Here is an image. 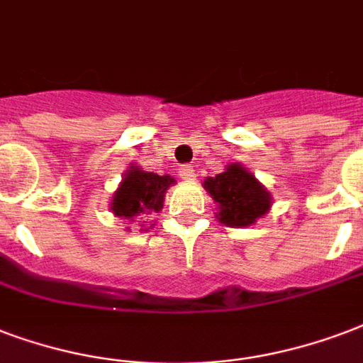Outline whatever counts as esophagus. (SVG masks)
Wrapping results in <instances>:
<instances>
[{
  "instance_id": "esophagus-1",
  "label": "esophagus",
  "mask_w": 363,
  "mask_h": 363,
  "mask_svg": "<svg viewBox=\"0 0 363 363\" xmlns=\"http://www.w3.org/2000/svg\"><path fill=\"white\" fill-rule=\"evenodd\" d=\"M179 175L184 182H192L196 181V173H194L192 165H182L181 169H179Z\"/></svg>"
}]
</instances>
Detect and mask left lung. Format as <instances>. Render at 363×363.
<instances>
[{"label":"left lung","instance_id":"8db88e82","mask_svg":"<svg viewBox=\"0 0 363 363\" xmlns=\"http://www.w3.org/2000/svg\"><path fill=\"white\" fill-rule=\"evenodd\" d=\"M203 188L217 206L215 217L218 223L230 228L253 226L274 203L267 186L238 162L226 165L218 175L207 177Z\"/></svg>","mask_w":363,"mask_h":363}]
</instances>
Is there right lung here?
Instances as JSON below:
<instances>
[{
	"label": "right lung",
	"instance_id": "right-lung-1",
	"mask_svg": "<svg viewBox=\"0 0 363 363\" xmlns=\"http://www.w3.org/2000/svg\"><path fill=\"white\" fill-rule=\"evenodd\" d=\"M175 182L177 181L171 175L150 173L137 163H131V167L127 169V173H123L121 182L112 194L110 211L114 213V217L127 220V223H131L135 218H145L146 215H152V213H160L163 209L165 192ZM127 230H129V226H127Z\"/></svg>",
	"mask_w": 363,
	"mask_h": 363
}]
</instances>
